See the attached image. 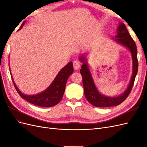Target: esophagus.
Masks as SVG:
<instances>
[{
  "mask_svg": "<svg viewBox=\"0 0 147 147\" xmlns=\"http://www.w3.org/2000/svg\"><path fill=\"white\" fill-rule=\"evenodd\" d=\"M73 65L74 69L76 70H78L80 68V64L78 61H74L73 63Z\"/></svg>",
  "mask_w": 147,
  "mask_h": 147,
  "instance_id": "34e87169",
  "label": "esophagus"
}]
</instances>
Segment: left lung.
I'll use <instances>...</instances> for the list:
<instances>
[{
    "mask_svg": "<svg viewBox=\"0 0 147 147\" xmlns=\"http://www.w3.org/2000/svg\"><path fill=\"white\" fill-rule=\"evenodd\" d=\"M113 38L119 45L129 50L131 54L132 59L131 78L126 90L120 95L112 97L105 96L100 93L94 82V79L92 78L86 60V55H82L79 57V60L83 63L81 67L80 73L83 78L84 96L90 104L97 107H108L116 106L122 103L129 94L137 74L138 61L137 47L127 31L126 26L121 22H119L117 30V35Z\"/></svg>",
    "mask_w": 147,
    "mask_h": 147,
    "instance_id": "obj_1",
    "label": "left lung"
}]
</instances>
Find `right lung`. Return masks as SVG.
I'll list each match as a JSON object with an SVG mask.
<instances>
[{
    "label": "right lung",
    "instance_id": "right-lung-1",
    "mask_svg": "<svg viewBox=\"0 0 147 147\" xmlns=\"http://www.w3.org/2000/svg\"><path fill=\"white\" fill-rule=\"evenodd\" d=\"M25 23L26 21L21 24L19 30L23 28ZM9 69L14 86L17 92H18L22 98L34 105L43 107H50L55 106L59 103L63 97L65 84L67 82V80L70 75H72L74 72L72 62H69L67 64L61 69L54 80L45 90L36 94L27 95L22 92L15 84L11 75L10 64Z\"/></svg>",
    "mask_w": 147,
    "mask_h": 147
}]
</instances>
